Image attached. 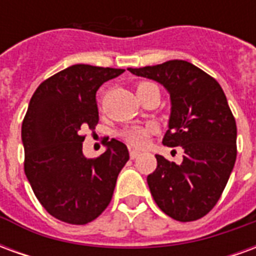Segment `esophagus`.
Here are the masks:
<instances>
[{
    "instance_id": "esophagus-1",
    "label": "esophagus",
    "mask_w": 256,
    "mask_h": 256,
    "mask_svg": "<svg viewBox=\"0 0 256 256\" xmlns=\"http://www.w3.org/2000/svg\"><path fill=\"white\" fill-rule=\"evenodd\" d=\"M140 156V152L138 150H130V158H132V159H136V158H138Z\"/></svg>"
}]
</instances>
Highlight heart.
Here are the masks:
<instances>
[{
  "label": "heart",
  "mask_w": 256,
  "mask_h": 256,
  "mask_svg": "<svg viewBox=\"0 0 256 256\" xmlns=\"http://www.w3.org/2000/svg\"><path fill=\"white\" fill-rule=\"evenodd\" d=\"M152 86H156V84H150V82H141V84H137V94H140L144 90L150 89ZM154 132H155V128L152 124H145V126L136 124V126L124 128L122 132V137L133 146H144Z\"/></svg>",
  "instance_id": "b5f03b06"
}]
</instances>
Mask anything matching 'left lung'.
I'll return each instance as SVG.
<instances>
[{
    "label": "left lung",
    "instance_id": "obj_1",
    "mask_svg": "<svg viewBox=\"0 0 256 256\" xmlns=\"http://www.w3.org/2000/svg\"><path fill=\"white\" fill-rule=\"evenodd\" d=\"M128 71L168 90L172 115L163 144L184 150L180 164L156 155L158 167L146 177L152 198L172 220H200L220 200L236 162V120L225 93L211 75L184 60Z\"/></svg>",
    "mask_w": 256,
    "mask_h": 256
}]
</instances>
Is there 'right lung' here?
I'll return each mask as SVG.
<instances>
[{
    "label": "right lung",
    "instance_id": "obj_1",
    "mask_svg": "<svg viewBox=\"0 0 256 256\" xmlns=\"http://www.w3.org/2000/svg\"><path fill=\"white\" fill-rule=\"evenodd\" d=\"M122 68L75 64L45 79L22 123L24 172L42 207L71 225L94 220L111 203L128 146L111 140L96 159L82 152L84 130L98 123L96 93Z\"/></svg>",
    "mask_w": 256,
    "mask_h": 256
}]
</instances>
